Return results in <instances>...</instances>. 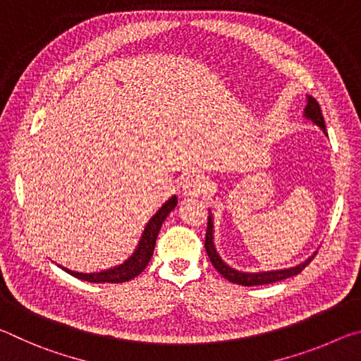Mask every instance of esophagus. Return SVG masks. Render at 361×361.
Masks as SVG:
<instances>
[{
  "label": "esophagus",
  "instance_id": "34e87169",
  "mask_svg": "<svg viewBox=\"0 0 361 361\" xmlns=\"http://www.w3.org/2000/svg\"><path fill=\"white\" fill-rule=\"evenodd\" d=\"M207 189H209V183H207L202 175L197 173L188 176L185 183H183V194L188 195V197H199Z\"/></svg>",
  "mask_w": 361,
  "mask_h": 361
}]
</instances>
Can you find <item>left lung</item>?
<instances>
[{"label":"left lung","mask_w":361,"mask_h":361,"mask_svg":"<svg viewBox=\"0 0 361 361\" xmlns=\"http://www.w3.org/2000/svg\"><path fill=\"white\" fill-rule=\"evenodd\" d=\"M302 116L307 121L314 122L315 126H319L322 132L328 137L326 127H325V119H323V116H322L320 105L317 103L314 97L307 95V103H305ZM205 250H207V255H209L213 267H215L224 279H228L229 282H232V283L243 285V286L267 285V283L280 282V280H285V279L293 277V276H298V274L301 272L302 269L314 259V256L317 253V252H314L307 259H304L302 262H299V264L293 266V267L276 269V271H261V272L239 271V269L229 266L228 262H226L221 258V255L218 253L216 243H215V218H213V213H212L210 209H209V224H207V235H205Z\"/></svg>","instance_id":"obj_1"}]
</instances>
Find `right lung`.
I'll return each instance as SVG.
<instances>
[{"label": "right lung", "instance_id": "add662e5", "mask_svg": "<svg viewBox=\"0 0 361 361\" xmlns=\"http://www.w3.org/2000/svg\"><path fill=\"white\" fill-rule=\"evenodd\" d=\"M176 204H178V197H176V195H172L169 200H166V204H164L161 209L151 216L148 224L145 226L142 237H140L133 253L124 262H121V264L105 269V271H100V272H76L60 264L59 266L62 267L65 272H68L70 276L85 280V282H90V283L129 282V280L140 276V274L146 269V266H148V262L152 258V253H154L159 231H161L164 221H166V218L170 215V212L175 209Z\"/></svg>", "mask_w": 361, "mask_h": 361}]
</instances>
